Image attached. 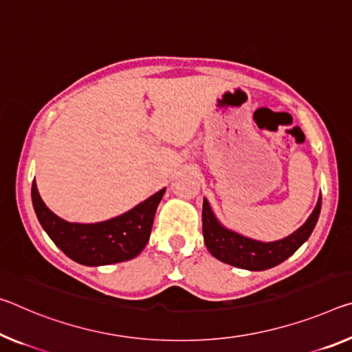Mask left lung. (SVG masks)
Returning <instances> with one entry per match:
<instances>
[{
  "instance_id": "left-lung-1",
  "label": "left lung",
  "mask_w": 352,
  "mask_h": 352,
  "mask_svg": "<svg viewBox=\"0 0 352 352\" xmlns=\"http://www.w3.org/2000/svg\"><path fill=\"white\" fill-rule=\"evenodd\" d=\"M321 211V197L318 200L314 213L305 224L285 239L274 243H261L222 227L210 208L208 200H204L202 208V232L205 246L210 254L227 265L241 267V270L263 271L280 265L289 255H293L309 239L316 226Z\"/></svg>"
}]
</instances>
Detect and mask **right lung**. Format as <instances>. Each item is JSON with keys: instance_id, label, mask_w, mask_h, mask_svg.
<instances>
[{"instance_id": "add662e5", "label": "right lung", "mask_w": 352, "mask_h": 352, "mask_svg": "<svg viewBox=\"0 0 352 352\" xmlns=\"http://www.w3.org/2000/svg\"><path fill=\"white\" fill-rule=\"evenodd\" d=\"M166 188L128 213L98 224H72L50 211L32 182V205L37 219L56 246L72 260L87 266L120 263L135 258L146 248L153 217Z\"/></svg>"}]
</instances>
